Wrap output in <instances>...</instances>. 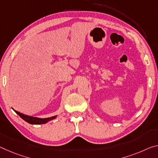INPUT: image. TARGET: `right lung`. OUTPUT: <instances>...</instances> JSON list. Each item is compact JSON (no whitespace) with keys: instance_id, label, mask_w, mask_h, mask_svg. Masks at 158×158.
Returning a JSON list of instances; mask_svg holds the SVG:
<instances>
[{"instance_id":"add662e5","label":"right lung","mask_w":158,"mask_h":158,"mask_svg":"<svg viewBox=\"0 0 158 158\" xmlns=\"http://www.w3.org/2000/svg\"><path fill=\"white\" fill-rule=\"evenodd\" d=\"M14 110V109H13ZM14 111L16 112V113L19 115V117H21L22 119H24V121H26L27 122H28L29 124H46L48 122L51 121L52 119H56L57 117V115L56 116H52L51 117H48V118H39V117H31V116H29V115H26L22 113H20V112H17L16 110Z\"/></svg>"}]
</instances>
